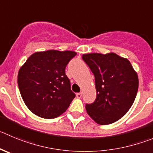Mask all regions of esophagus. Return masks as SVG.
<instances>
[{"label": "esophagus", "mask_w": 153, "mask_h": 153, "mask_svg": "<svg viewBox=\"0 0 153 153\" xmlns=\"http://www.w3.org/2000/svg\"><path fill=\"white\" fill-rule=\"evenodd\" d=\"M76 97H77V98H78V99L81 98V97H82V93H81V92L78 93V94H76Z\"/></svg>", "instance_id": "1"}]
</instances>
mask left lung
Segmentation results:
<instances>
[{
  "label": "left lung",
  "instance_id": "8db88e82",
  "mask_svg": "<svg viewBox=\"0 0 153 153\" xmlns=\"http://www.w3.org/2000/svg\"><path fill=\"white\" fill-rule=\"evenodd\" d=\"M82 59L95 77L97 97L86 104L87 112L101 125L122 118L133 105L138 91V76L131 62L114 53L84 54Z\"/></svg>",
  "mask_w": 153,
  "mask_h": 153
}]
</instances>
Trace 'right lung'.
I'll return each mask as SVG.
<instances>
[{"mask_svg":"<svg viewBox=\"0 0 153 153\" xmlns=\"http://www.w3.org/2000/svg\"><path fill=\"white\" fill-rule=\"evenodd\" d=\"M76 54L70 51L36 52L21 67L19 89L26 106L35 115L51 119L68 109L75 94L65 69Z\"/></svg>","mask_w":153,"mask_h":153,"instance_id":"obj_1","label":"right lung"}]
</instances>
